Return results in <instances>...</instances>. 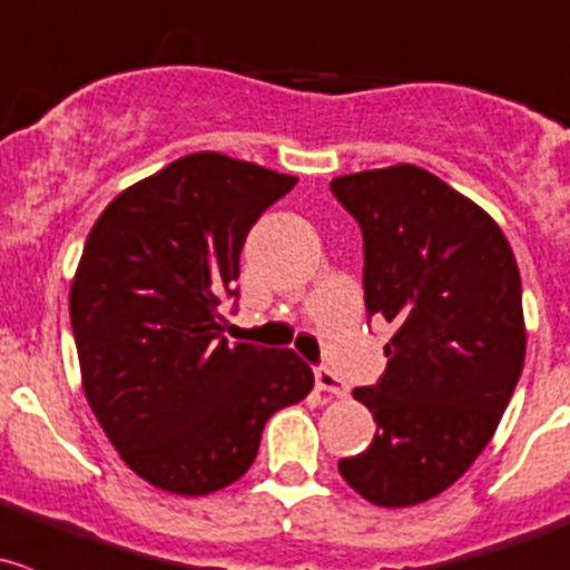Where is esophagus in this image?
I'll list each match as a JSON object with an SVG mask.
<instances>
[{
    "label": "esophagus",
    "mask_w": 570,
    "mask_h": 570,
    "mask_svg": "<svg viewBox=\"0 0 570 570\" xmlns=\"http://www.w3.org/2000/svg\"><path fill=\"white\" fill-rule=\"evenodd\" d=\"M314 384H317V390H323V392H331V395H336V397L347 395V386H345V381H342L340 375L334 373V370L323 367V364H320V367H314Z\"/></svg>",
    "instance_id": "esophagus-1"
}]
</instances>
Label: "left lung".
Segmentation results:
<instances>
[{"instance_id":"8db88e82","label":"left lung","mask_w":570,"mask_h":570,"mask_svg":"<svg viewBox=\"0 0 570 570\" xmlns=\"http://www.w3.org/2000/svg\"><path fill=\"white\" fill-rule=\"evenodd\" d=\"M331 191L362 228L367 320L395 328L384 375L353 390L375 438L340 473L373 504L412 507L495 434L527 356L521 273L493 217L425 169L342 175Z\"/></svg>"}]
</instances>
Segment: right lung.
I'll list each match as a JSON object with an SVG mask.
<instances>
[{
  "label": "right lung",
  "mask_w": 570,
  "mask_h": 570,
  "mask_svg": "<svg viewBox=\"0 0 570 570\" xmlns=\"http://www.w3.org/2000/svg\"><path fill=\"white\" fill-rule=\"evenodd\" d=\"M297 178L195 153L121 191L94 223L69 292L82 390L121 460L156 488L208 495L245 476L264 423L303 401L289 347L228 342L239 253Z\"/></svg>",
  "instance_id": "obj_1"
}]
</instances>
